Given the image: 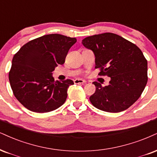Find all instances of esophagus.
Masks as SVG:
<instances>
[{
  "mask_svg": "<svg viewBox=\"0 0 157 157\" xmlns=\"http://www.w3.org/2000/svg\"><path fill=\"white\" fill-rule=\"evenodd\" d=\"M86 81L82 80V79H75L74 80V83L75 84H86Z\"/></svg>",
  "mask_w": 157,
  "mask_h": 157,
  "instance_id": "obj_1",
  "label": "esophagus"
}]
</instances>
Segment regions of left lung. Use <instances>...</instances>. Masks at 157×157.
I'll list each match as a JSON object with an SVG mask.
<instances>
[{
  "instance_id": "left-lung-1",
  "label": "left lung",
  "mask_w": 157,
  "mask_h": 157,
  "mask_svg": "<svg viewBox=\"0 0 157 157\" xmlns=\"http://www.w3.org/2000/svg\"><path fill=\"white\" fill-rule=\"evenodd\" d=\"M85 47L95 56V68L99 75L111 77L109 85L94 82L95 92L90 102L101 111L118 113L138 100L148 82V65L141 50L135 44L112 33L94 35L82 40Z\"/></svg>"
}]
</instances>
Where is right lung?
<instances>
[{
	"instance_id": "right-lung-1",
	"label": "right lung",
	"mask_w": 157,
	"mask_h": 157,
	"mask_svg": "<svg viewBox=\"0 0 157 157\" xmlns=\"http://www.w3.org/2000/svg\"><path fill=\"white\" fill-rule=\"evenodd\" d=\"M76 38L49 34L25 44L15 54L9 73L15 98L23 106L36 113H46L63 105L71 79L55 81L52 71L63 65Z\"/></svg>"
}]
</instances>
